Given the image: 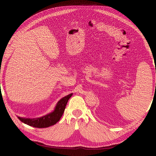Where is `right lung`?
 Returning <instances> with one entry per match:
<instances>
[{"instance_id":"obj_1","label":"right lung","mask_w":156,"mask_h":156,"mask_svg":"<svg viewBox=\"0 0 156 156\" xmlns=\"http://www.w3.org/2000/svg\"><path fill=\"white\" fill-rule=\"evenodd\" d=\"M72 93L63 97L59 100L54 108V110L45 116L38 118H23L18 117L20 121L31 127L36 128H46L55 125L59 121L64 113L68 101L72 96Z\"/></svg>"}]
</instances>
